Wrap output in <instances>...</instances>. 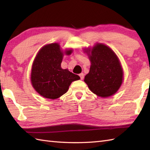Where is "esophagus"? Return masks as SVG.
<instances>
[{"label": "esophagus", "instance_id": "esophagus-1", "mask_svg": "<svg viewBox=\"0 0 150 150\" xmlns=\"http://www.w3.org/2000/svg\"><path fill=\"white\" fill-rule=\"evenodd\" d=\"M79 76H80V77H81V80H83V79H84V73H81V74L79 75Z\"/></svg>", "mask_w": 150, "mask_h": 150}]
</instances>
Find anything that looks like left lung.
I'll return each instance as SVG.
<instances>
[{"label":"left lung","instance_id":"obj_1","mask_svg":"<svg viewBox=\"0 0 150 150\" xmlns=\"http://www.w3.org/2000/svg\"><path fill=\"white\" fill-rule=\"evenodd\" d=\"M88 52L91 64L84 82L98 96H111L122 82L123 71L119 59L110 47L102 44H97L93 47L91 55Z\"/></svg>","mask_w":150,"mask_h":150}]
</instances>
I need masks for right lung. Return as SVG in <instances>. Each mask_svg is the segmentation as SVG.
I'll use <instances>...</instances> for the list:
<instances>
[{
    "label": "right lung",
    "mask_w": 150,
    "mask_h": 150,
    "mask_svg": "<svg viewBox=\"0 0 150 150\" xmlns=\"http://www.w3.org/2000/svg\"><path fill=\"white\" fill-rule=\"evenodd\" d=\"M67 51V55L71 53ZM63 53L58 44L44 46L38 53L33 64L31 81L33 88L44 97L55 99L66 93L73 81L80 79L79 75L62 69Z\"/></svg>",
    "instance_id": "obj_1"
}]
</instances>
